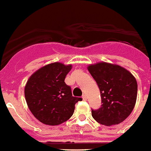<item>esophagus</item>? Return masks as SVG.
Listing matches in <instances>:
<instances>
[{"label": "esophagus", "instance_id": "34e87169", "mask_svg": "<svg viewBox=\"0 0 151 151\" xmlns=\"http://www.w3.org/2000/svg\"><path fill=\"white\" fill-rule=\"evenodd\" d=\"M82 98H83V101H86V100H87V96L84 94V95H83V96H82Z\"/></svg>", "mask_w": 151, "mask_h": 151}]
</instances>
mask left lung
Here are the masks:
<instances>
[{
	"label": "left lung",
	"mask_w": 151,
	"mask_h": 151,
	"mask_svg": "<svg viewBox=\"0 0 151 151\" xmlns=\"http://www.w3.org/2000/svg\"><path fill=\"white\" fill-rule=\"evenodd\" d=\"M88 70L100 88L102 103L98 109H92V117L107 126L126 119L137 100V84L134 76L121 66L104 62L89 65Z\"/></svg>",
	"instance_id": "8db88e82"
}]
</instances>
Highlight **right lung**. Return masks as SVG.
<instances>
[{
    "label": "right lung",
    "instance_id": "add662e5",
    "mask_svg": "<svg viewBox=\"0 0 151 151\" xmlns=\"http://www.w3.org/2000/svg\"><path fill=\"white\" fill-rule=\"evenodd\" d=\"M71 65L53 63L44 66L29 77L25 87V97L29 110L45 125H57L68 121L75 104L82 98L75 97L71 87L64 82Z\"/></svg>",
    "mask_w": 151,
    "mask_h": 151
}]
</instances>
